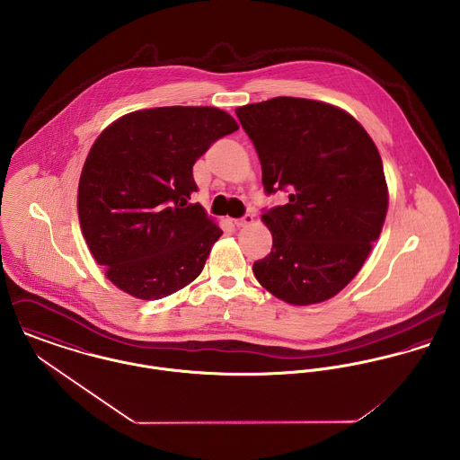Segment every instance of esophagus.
Wrapping results in <instances>:
<instances>
[{"mask_svg": "<svg viewBox=\"0 0 460 460\" xmlns=\"http://www.w3.org/2000/svg\"><path fill=\"white\" fill-rule=\"evenodd\" d=\"M255 221V216L253 214H244L243 217H239V219H235V226H246V225H252Z\"/></svg>", "mask_w": 460, "mask_h": 460, "instance_id": "1", "label": "esophagus"}]
</instances>
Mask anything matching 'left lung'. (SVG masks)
<instances>
[{
	"label": "left lung",
	"mask_w": 460,
	"mask_h": 460,
	"mask_svg": "<svg viewBox=\"0 0 460 460\" xmlns=\"http://www.w3.org/2000/svg\"><path fill=\"white\" fill-rule=\"evenodd\" d=\"M235 113L257 148L265 193H288L285 205L263 208L272 248L253 272L285 303H323L359 272L383 230L379 150L356 119L326 102L274 97Z\"/></svg>",
	"instance_id": "obj_1"
}]
</instances>
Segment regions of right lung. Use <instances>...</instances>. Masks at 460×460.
I'll use <instances>...</instances> for the list:
<instances>
[{
    "label": "right lung",
    "instance_id": "add662e5",
    "mask_svg": "<svg viewBox=\"0 0 460 460\" xmlns=\"http://www.w3.org/2000/svg\"><path fill=\"white\" fill-rule=\"evenodd\" d=\"M237 122L210 106L134 111L95 139L84 161L77 212L108 279L137 299H161L201 272L221 228L199 203L193 164Z\"/></svg>",
    "mask_w": 460,
    "mask_h": 460
}]
</instances>
